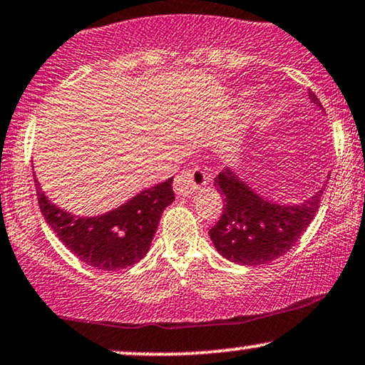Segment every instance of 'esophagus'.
<instances>
[{
    "label": "esophagus",
    "instance_id": "1",
    "mask_svg": "<svg viewBox=\"0 0 365 365\" xmlns=\"http://www.w3.org/2000/svg\"><path fill=\"white\" fill-rule=\"evenodd\" d=\"M207 182H209V178H207L204 170L190 168V170H183V172L175 178L173 188L178 195L190 197L193 193L200 190L202 187H205Z\"/></svg>",
    "mask_w": 365,
    "mask_h": 365
}]
</instances>
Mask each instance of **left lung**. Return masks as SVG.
Instances as JSON below:
<instances>
[{"mask_svg": "<svg viewBox=\"0 0 365 365\" xmlns=\"http://www.w3.org/2000/svg\"><path fill=\"white\" fill-rule=\"evenodd\" d=\"M312 103L320 101L308 91ZM327 178H330V175ZM302 204H276L261 197L232 168H224L214 180L224 200L219 222L209 236L219 255L242 266H261L286 255L305 232L320 207L325 187Z\"/></svg>", "mask_w": 365, "mask_h": 365, "instance_id": "8db88e82", "label": "left lung"}]
</instances>
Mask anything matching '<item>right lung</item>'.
Here are the masks:
<instances>
[{
	"label": "right lung",
	"mask_w": 365,
	"mask_h": 365,
	"mask_svg": "<svg viewBox=\"0 0 365 365\" xmlns=\"http://www.w3.org/2000/svg\"><path fill=\"white\" fill-rule=\"evenodd\" d=\"M172 183L168 178L141 190L103 215L81 217L50 202L35 178L40 210L57 237L86 264L104 271L124 269L146 256L161 214L175 200Z\"/></svg>",
	"instance_id": "add662e5"
}]
</instances>
